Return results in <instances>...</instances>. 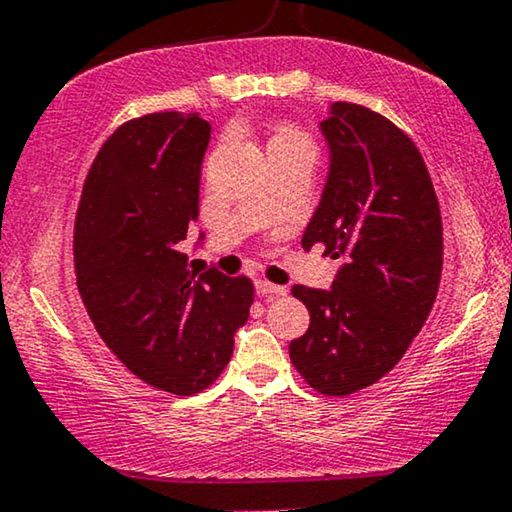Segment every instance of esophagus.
<instances>
[{"instance_id":"esophagus-1","label":"esophagus","mask_w":512,"mask_h":512,"mask_svg":"<svg viewBox=\"0 0 512 512\" xmlns=\"http://www.w3.org/2000/svg\"><path fill=\"white\" fill-rule=\"evenodd\" d=\"M255 292L259 294V297H285L287 294L283 285H273V283H269V280H257Z\"/></svg>"}]
</instances>
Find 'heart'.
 Returning <instances> with one entry per match:
<instances>
[{
	"label": "heart",
	"instance_id": "heart-1",
	"mask_svg": "<svg viewBox=\"0 0 512 512\" xmlns=\"http://www.w3.org/2000/svg\"><path fill=\"white\" fill-rule=\"evenodd\" d=\"M269 146H280V148H306V150H313V153H315L311 136H308L306 132H301V129H297V127H290V125L280 127L278 132H276V136H273V139H271Z\"/></svg>",
	"mask_w": 512,
	"mask_h": 512
}]
</instances>
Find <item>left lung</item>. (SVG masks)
I'll list each match as a JSON object with an SVG mask.
<instances>
[{
    "instance_id": "1",
    "label": "left lung",
    "mask_w": 512,
    "mask_h": 512,
    "mask_svg": "<svg viewBox=\"0 0 512 512\" xmlns=\"http://www.w3.org/2000/svg\"><path fill=\"white\" fill-rule=\"evenodd\" d=\"M320 129L329 174L301 246L345 262L329 290L292 287L311 325L290 359L313 390L345 397L390 373L427 322L443 222L420 150L385 115L336 102Z\"/></svg>"
}]
</instances>
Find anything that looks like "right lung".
Listing matches in <instances>:
<instances>
[{
  "mask_svg": "<svg viewBox=\"0 0 512 512\" xmlns=\"http://www.w3.org/2000/svg\"><path fill=\"white\" fill-rule=\"evenodd\" d=\"M208 139L197 113L120 125L92 162L74 227L76 285L99 336L143 383L181 397L220 376L255 294L246 276L190 271L178 250L199 215Z\"/></svg>",
  "mask_w": 512,
  "mask_h": 512,
  "instance_id": "1",
  "label": "right lung"
}]
</instances>
